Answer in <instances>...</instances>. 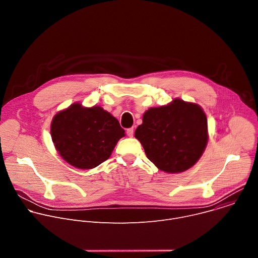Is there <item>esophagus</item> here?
<instances>
[{"label": "esophagus", "instance_id": "obj_1", "mask_svg": "<svg viewBox=\"0 0 258 258\" xmlns=\"http://www.w3.org/2000/svg\"><path fill=\"white\" fill-rule=\"evenodd\" d=\"M126 134H127L128 137H133V136H134V128H133V127L127 128V130H126Z\"/></svg>", "mask_w": 258, "mask_h": 258}]
</instances>
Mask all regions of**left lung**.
<instances>
[{
    "label": "left lung",
    "mask_w": 258,
    "mask_h": 258,
    "mask_svg": "<svg viewBox=\"0 0 258 258\" xmlns=\"http://www.w3.org/2000/svg\"><path fill=\"white\" fill-rule=\"evenodd\" d=\"M135 137L159 169L181 172L192 167L205 149L207 118L199 105L175 99L167 106L147 110Z\"/></svg>",
    "instance_id": "1"
}]
</instances>
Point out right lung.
Here are the masks:
<instances>
[{
    "instance_id": "obj_1",
    "label": "right lung",
    "mask_w": 258,
    "mask_h": 258,
    "mask_svg": "<svg viewBox=\"0 0 258 258\" xmlns=\"http://www.w3.org/2000/svg\"><path fill=\"white\" fill-rule=\"evenodd\" d=\"M51 135L64 160L75 167L91 169L110 157L124 137V130L103 108H84L76 103L54 116Z\"/></svg>"
}]
</instances>
